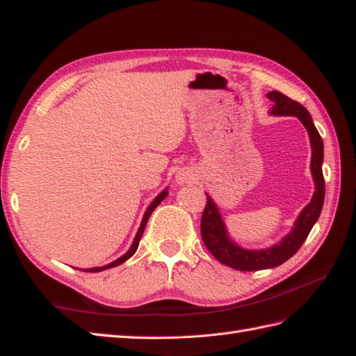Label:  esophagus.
<instances>
[{"label": "esophagus", "instance_id": "34e87169", "mask_svg": "<svg viewBox=\"0 0 356 356\" xmlns=\"http://www.w3.org/2000/svg\"><path fill=\"white\" fill-rule=\"evenodd\" d=\"M191 180H193V174H191V171H188V170H180V171L177 172V176H176V182H177L179 185L188 184V182H191Z\"/></svg>", "mask_w": 356, "mask_h": 356}]
</instances>
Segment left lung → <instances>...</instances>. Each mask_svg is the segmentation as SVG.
Here are the masks:
<instances>
[{
  "label": "left lung",
  "instance_id": "left-lung-1",
  "mask_svg": "<svg viewBox=\"0 0 356 356\" xmlns=\"http://www.w3.org/2000/svg\"><path fill=\"white\" fill-rule=\"evenodd\" d=\"M266 96L274 102L270 115L297 116L301 120V124L306 127L312 147L311 171L315 182V191L311 203L301 211V214L298 216L297 220H295L293 229L287 234L278 245L266 249H259V251H257V249H243L237 243H234L229 238L228 232H226L225 223L214 200L207 194V207L205 211H203L200 222L203 243H205L208 251L213 254L218 261L237 270L269 269L280 266V264H283L286 260H289L301 248V245L305 243L309 232L312 229V226L318 220L324 203V191H326L321 168L324 157L323 139L318 130L315 128L309 111L303 105L298 104L297 101H292L291 97H287L286 95L280 92H269Z\"/></svg>",
  "mask_w": 356,
  "mask_h": 356
}]
</instances>
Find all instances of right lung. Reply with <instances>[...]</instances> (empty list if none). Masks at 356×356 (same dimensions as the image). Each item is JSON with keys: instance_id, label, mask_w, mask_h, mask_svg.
Returning a JSON list of instances; mask_svg holds the SVG:
<instances>
[{"instance_id": "add662e5", "label": "right lung", "mask_w": 356, "mask_h": 356, "mask_svg": "<svg viewBox=\"0 0 356 356\" xmlns=\"http://www.w3.org/2000/svg\"><path fill=\"white\" fill-rule=\"evenodd\" d=\"M166 194H168V190H165V191H162L161 194L157 195V197L151 202V205L147 208V211H145V214H143V218H142V223H140V226H139V229H138V234H136V237H134V240H133V245L130 246V249H128V251L122 255V257H119L118 260H115L113 263H110V264H105V266H102V268H90V269H84V272H101V270H105V269H110V268H115V266H119L120 263H124V261H127L128 259H130V257L136 252V249H138V246H139V241H140V237H142V234H143V229H145V225H147V222H148V218H149V216H151V213H153V211L159 207V203H161L165 197H166Z\"/></svg>"}]
</instances>
